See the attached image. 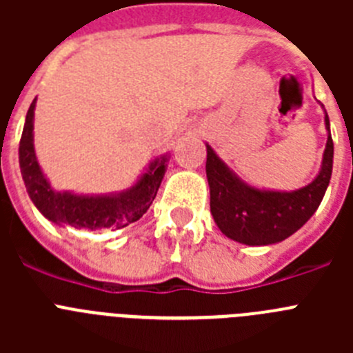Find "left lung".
I'll return each mask as SVG.
<instances>
[{
  "instance_id": "1",
  "label": "left lung",
  "mask_w": 353,
  "mask_h": 353,
  "mask_svg": "<svg viewBox=\"0 0 353 353\" xmlns=\"http://www.w3.org/2000/svg\"><path fill=\"white\" fill-rule=\"evenodd\" d=\"M323 121L327 129V143L320 171L307 185L295 191L260 189L244 182L215 154L214 148L205 143L210 212L217 228L228 239L245 245L277 244L301 230L311 219L329 187L334 159V145L330 138L327 113Z\"/></svg>"
}]
</instances>
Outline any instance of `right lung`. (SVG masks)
<instances>
[{"instance_id": "obj_1", "label": "right lung", "mask_w": 353, "mask_h": 353, "mask_svg": "<svg viewBox=\"0 0 353 353\" xmlns=\"http://www.w3.org/2000/svg\"><path fill=\"white\" fill-rule=\"evenodd\" d=\"M37 99L31 102L19 143V166L31 201L40 214L58 226L77 230H120L143 217L157 196L171 155L162 154L148 162L138 180L123 191L108 194H77L56 191L39 164L33 139Z\"/></svg>"}]
</instances>
